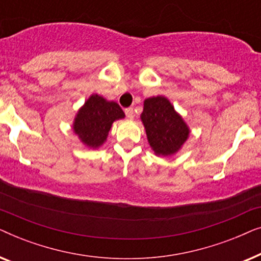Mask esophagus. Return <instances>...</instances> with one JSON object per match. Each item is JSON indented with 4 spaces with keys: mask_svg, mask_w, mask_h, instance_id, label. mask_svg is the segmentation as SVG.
<instances>
[{
    "mask_svg": "<svg viewBox=\"0 0 261 261\" xmlns=\"http://www.w3.org/2000/svg\"><path fill=\"white\" fill-rule=\"evenodd\" d=\"M124 114H126V116L128 117V119H133V117H134V110H133V108L124 109Z\"/></svg>",
    "mask_w": 261,
    "mask_h": 261,
    "instance_id": "esophagus-1",
    "label": "esophagus"
}]
</instances>
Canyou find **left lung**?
Segmentation results:
<instances>
[{
	"label": "left lung",
	"instance_id": "obj_1",
	"mask_svg": "<svg viewBox=\"0 0 261 261\" xmlns=\"http://www.w3.org/2000/svg\"><path fill=\"white\" fill-rule=\"evenodd\" d=\"M149 145L158 155H171L188 139L189 128L170 101L163 96L147 98L141 114Z\"/></svg>",
	"mask_w": 261,
	"mask_h": 261
}]
</instances>
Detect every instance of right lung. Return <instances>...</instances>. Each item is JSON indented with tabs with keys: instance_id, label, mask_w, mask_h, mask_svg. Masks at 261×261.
<instances>
[{
	"instance_id": "right-lung-1",
	"label": "right lung",
	"mask_w": 261,
	"mask_h": 261,
	"mask_svg": "<svg viewBox=\"0 0 261 261\" xmlns=\"http://www.w3.org/2000/svg\"><path fill=\"white\" fill-rule=\"evenodd\" d=\"M124 117L123 110L115 102H108L98 95H92L78 112L73 130L82 142L96 148L106 141L112 123Z\"/></svg>"
}]
</instances>
